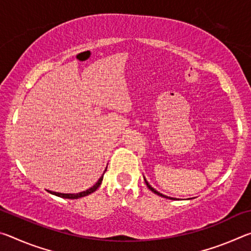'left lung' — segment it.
<instances>
[{"label": "left lung", "instance_id": "8db88e82", "mask_svg": "<svg viewBox=\"0 0 251 251\" xmlns=\"http://www.w3.org/2000/svg\"><path fill=\"white\" fill-rule=\"evenodd\" d=\"M144 180H145V182H146V185H147V187L148 188H150L152 193H155L156 195H158V196H160V197H164V198H167V199H172V201H175V199H177V198H173V197H168V196H165V195H163L161 193H159V192H157V190L155 189V188H152V187L150 185V182H148L147 180H146V178L144 177Z\"/></svg>", "mask_w": 251, "mask_h": 251}]
</instances>
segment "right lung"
Wrapping results in <instances>:
<instances>
[{
    "label": "right lung",
    "mask_w": 251,
    "mask_h": 251,
    "mask_svg": "<svg viewBox=\"0 0 251 251\" xmlns=\"http://www.w3.org/2000/svg\"><path fill=\"white\" fill-rule=\"evenodd\" d=\"M106 169H107V167H106ZM106 169H105V172H106ZM105 172L103 173V175L100 176V179L96 181V184H95L94 186H92L91 188H88V189H86V190H84V192H80V193H78V194H62V193L52 192V190H48V192H49L50 194L55 195V196H57V197L67 198V199H78V198L85 197V196H87V195H90V194H92V193H94L95 190H96L97 188H99V187L100 186V184H101V180H103V177H104V174H105Z\"/></svg>",
    "instance_id": "add662e5"
}]
</instances>
